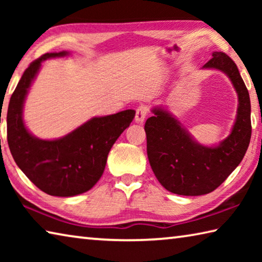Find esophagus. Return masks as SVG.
<instances>
[{"label":"esophagus","instance_id":"1","mask_svg":"<svg viewBox=\"0 0 262 262\" xmlns=\"http://www.w3.org/2000/svg\"><path fill=\"white\" fill-rule=\"evenodd\" d=\"M148 113H149V108L147 107V106L142 105V106H140V107H137L136 113H135V122L143 123L145 118H147Z\"/></svg>","mask_w":262,"mask_h":262}]
</instances>
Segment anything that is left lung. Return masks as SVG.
Instances as JSON below:
<instances>
[{"mask_svg":"<svg viewBox=\"0 0 262 262\" xmlns=\"http://www.w3.org/2000/svg\"><path fill=\"white\" fill-rule=\"evenodd\" d=\"M203 68L224 72L238 94V114L231 134L216 148L195 143L178 121L155 108L144 125L147 154L156 178L168 192L187 196L208 194L224 183L245 156L252 134L247 88L231 57L214 52Z\"/></svg>","mask_w":262,"mask_h":262,"instance_id":"1","label":"left lung"}]
</instances>
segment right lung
I'll use <instances>...</instances> for the list:
<instances>
[{
  "instance_id": "1",
  "label": "right lung",
  "mask_w": 262,
  "mask_h": 262,
  "mask_svg": "<svg viewBox=\"0 0 262 262\" xmlns=\"http://www.w3.org/2000/svg\"><path fill=\"white\" fill-rule=\"evenodd\" d=\"M46 53L31 62L17 84L7 114V139L15 162L39 189L54 196H74L94 187L105 170L111 148L129 127L135 111L94 118L54 141L35 139L26 129L21 112L25 96L43 60L67 55Z\"/></svg>"
}]
</instances>
